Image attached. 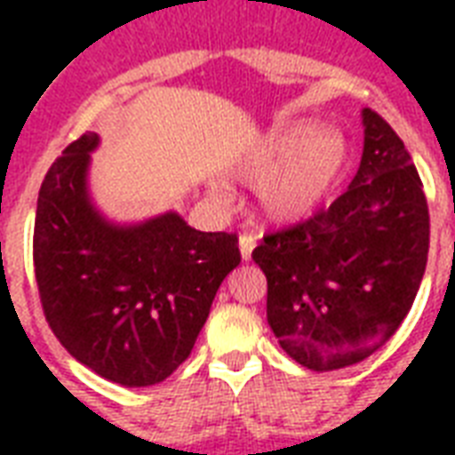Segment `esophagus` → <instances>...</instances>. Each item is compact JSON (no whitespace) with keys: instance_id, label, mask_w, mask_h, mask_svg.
<instances>
[{"instance_id":"1","label":"esophagus","mask_w":455,"mask_h":455,"mask_svg":"<svg viewBox=\"0 0 455 455\" xmlns=\"http://www.w3.org/2000/svg\"><path fill=\"white\" fill-rule=\"evenodd\" d=\"M257 245V238L252 234H243L241 238H238V248H241V257L248 262L250 257H252V250H255Z\"/></svg>"}]
</instances>
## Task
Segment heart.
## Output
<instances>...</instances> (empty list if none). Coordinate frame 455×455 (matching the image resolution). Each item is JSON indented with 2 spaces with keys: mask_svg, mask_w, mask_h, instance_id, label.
<instances>
[{
  "mask_svg": "<svg viewBox=\"0 0 455 455\" xmlns=\"http://www.w3.org/2000/svg\"><path fill=\"white\" fill-rule=\"evenodd\" d=\"M347 160V141L335 130L311 120L278 124L235 163L234 174L245 184H259L257 198L264 217L276 224L307 220L328 198ZM214 200L228 205L234 191L227 181H212Z\"/></svg>",
  "mask_w": 455,
  "mask_h": 455,
  "instance_id": "obj_1",
  "label": "heart"
}]
</instances>
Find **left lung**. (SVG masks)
Segmentation results:
<instances>
[{"instance_id": "left-lung-1", "label": "left lung", "mask_w": 455, "mask_h": 455, "mask_svg": "<svg viewBox=\"0 0 455 455\" xmlns=\"http://www.w3.org/2000/svg\"><path fill=\"white\" fill-rule=\"evenodd\" d=\"M363 153L328 210L264 235L252 259L267 276V321L285 354L311 371L352 366L409 314L430 248L423 181L396 132L361 110Z\"/></svg>"}]
</instances>
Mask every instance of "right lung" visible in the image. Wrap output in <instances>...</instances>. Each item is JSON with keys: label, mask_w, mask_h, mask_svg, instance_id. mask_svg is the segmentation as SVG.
<instances>
[{"label": "right lung", "mask_w": 455, "mask_h": 455, "mask_svg": "<svg viewBox=\"0 0 455 455\" xmlns=\"http://www.w3.org/2000/svg\"><path fill=\"white\" fill-rule=\"evenodd\" d=\"M101 137L82 134L49 167L35 217V276L53 335L106 380L151 387L191 354L221 281L241 264L234 234L181 214L117 224L94 205L89 164Z\"/></svg>", "instance_id": "right-lung-1"}]
</instances>
